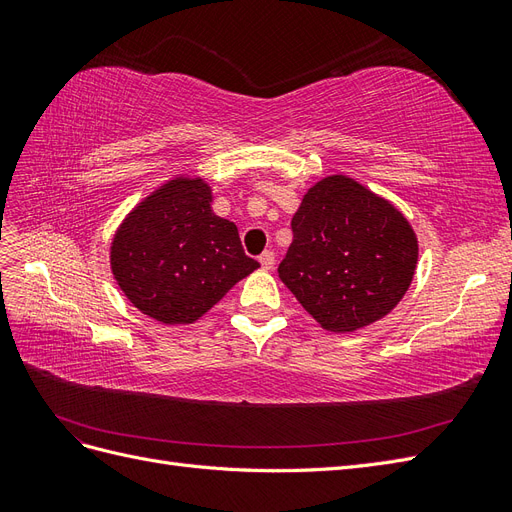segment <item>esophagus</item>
I'll use <instances>...</instances> for the list:
<instances>
[{"label":"esophagus","instance_id":"obj_1","mask_svg":"<svg viewBox=\"0 0 512 512\" xmlns=\"http://www.w3.org/2000/svg\"><path fill=\"white\" fill-rule=\"evenodd\" d=\"M260 265H262V269L265 271H271L273 269V265H275V254L271 252V250H267V252H262L260 254Z\"/></svg>","mask_w":512,"mask_h":512}]
</instances>
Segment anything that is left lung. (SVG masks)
I'll return each instance as SVG.
<instances>
[{
  "label": "left lung",
  "instance_id": "obj_1",
  "mask_svg": "<svg viewBox=\"0 0 512 512\" xmlns=\"http://www.w3.org/2000/svg\"><path fill=\"white\" fill-rule=\"evenodd\" d=\"M280 280L322 329L352 333L404 299L418 260L410 222L346 175L320 179L292 218Z\"/></svg>",
  "mask_w": 512,
  "mask_h": 512
}]
</instances>
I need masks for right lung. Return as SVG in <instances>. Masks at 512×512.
<instances>
[{
	"label": "right lung",
	"mask_w": 512,
	"mask_h": 512,
	"mask_svg": "<svg viewBox=\"0 0 512 512\" xmlns=\"http://www.w3.org/2000/svg\"><path fill=\"white\" fill-rule=\"evenodd\" d=\"M200 177H175L141 200L111 243V269L128 301L162 324H192L260 265L235 222L211 209Z\"/></svg>",
	"instance_id": "obj_1"
}]
</instances>
